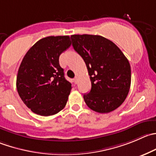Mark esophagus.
<instances>
[{
	"label": "esophagus",
	"instance_id": "1",
	"mask_svg": "<svg viewBox=\"0 0 156 156\" xmlns=\"http://www.w3.org/2000/svg\"><path fill=\"white\" fill-rule=\"evenodd\" d=\"M78 77H75V78H74V82H75V84H77V83H78Z\"/></svg>",
	"mask_w": 156,
	"mask_h": 156
}]
</instances>
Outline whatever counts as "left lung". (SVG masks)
Segmentation results:
<instances>
[{
	"mask_svg": "<svg viewBox=\"0 0 156 156\" xmlns=\"http://www.w3.org/2000/svg\"><path fill=\"white\" fill-rule=\"evenodd\" d=\"M74 49L82 57L90 75L91 89L84 94L87 107L98 113L120 107L129 93V61L114 43L98 35L71 36Z\"/></svg>",
	"mask_w": 156,
	"mask_h": 156,
	"instance_id": "left-lung-1",
	"label": "left lung"
}]
</instances>
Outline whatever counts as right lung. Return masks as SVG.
<instances>
[{
	"instance_id": "right-lung-1",
	"label": "right lung",
	"mask_w": 156,
	"mask_h": 156,
	"mask_svg": "<svg viewBox=\"0 0 156 156\" xmlns=\"http://www.w3.org/2000/svg\"><path fill=\"white\" fill-rule=\"evenodd\" d=\"M70 46L69 36H47L36 42L23 58L16 89L33 113L51 116L66 107L72 84L65 78L58 58Z\"/></svg>"
}]
</instances>
